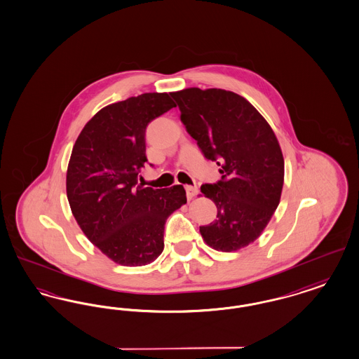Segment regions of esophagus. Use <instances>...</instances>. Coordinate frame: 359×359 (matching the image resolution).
Here are the masks:
<instances>
[{
	"instance_id": "1",
	"label": "esophagus",
	"mask_w": 359,
	"mask_h": 359,
	"mask_svg": "<svg viewBox=\"0 0 359 359\" xmlns=\"http://www.w3.org/2000/svg\"><path fill=\"white\" fill-rule=\"evenodd\" d=\"M198 192H199V189H198V187L195 186H186V194L187 198H188V201H191L192 198H195L196 195H198Z\"/></svg>"
}]
</instances>
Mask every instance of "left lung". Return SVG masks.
Returning <instances> with one entry per match:
<instances>
[{
  "instance_id": "obj_1",
  "label": "left lung",
  "mask_w": 359,
  "mask_h": 359,
  "mask_svg": "<svg viewBox=\"0 0 359 359\" xmlns=\"http://www.w3.org/2000/svg\"><path fill=\"white\" fill-rule=\"evenodd\" d=\"M171 96L187 132L204 156L222 167V180L201 188L217 208V219L201 227L203 241L222 252L254 243L278 208L285 182L273 128L250 101L231 90L187 88Z\"/></svg>"
}]
</instances>
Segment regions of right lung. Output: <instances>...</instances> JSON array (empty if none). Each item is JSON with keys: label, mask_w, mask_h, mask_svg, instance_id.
<instances>
[{"label": "right lung", "mask_w": 359, "mask_h": 359, "mask_svg": "<svg viewBox=\"0 0 359 359\" xmlns=\"http://www.w3.org/2000/svg\"><path fill=\"white\" fill-rule=\"evenodd\" d=\"M176 107L170 93H143L109 104L93 116L73 145L67 196L86 238L117 264L145 266L164 250L168 216L187 203L183 186L137 184L145 128Z\"/></svg>", "instance_id": "right-lung-1"}]
</instances>
